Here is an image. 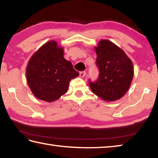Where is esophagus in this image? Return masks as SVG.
<instances>
[{"mask_svg":"<svg viewBox=\"0 0 158 158\" xmlns=\"http://www.w3.org/2000/svg\"><path fill=\"white\" fill-rule=\"evenodd\" d=\"M85 74H86V73H85V71H82V72H80L79 73V77H84L85 76Z\"/></svg>","mask_w":158,"mask_h":158,"instance_id":"1","label":"esophagus"}]
</instances>
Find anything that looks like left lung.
Returning a JSON list of instances; mask_svg holds the SVG:
<instances>
[{"instance_id":"obj_1","label":"left lung","mask_w":158,"mask_h":158,"mask_svg":"<svg viewBox=\"0 0 158 158\" xmlns=\"http://www.w3.org/2000/svg\"><path fill=\"white\" fill-rule=\"evenodd\" d=\"M94 49L100 74L97 81L89 82L90 89L106 102L119 100L127 93L132 81V60L121 48L107 40H102Z\"/></svg>"}]
</instances>
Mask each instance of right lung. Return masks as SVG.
Here are the masks:
<instances>
[{
	"mask_svg": "<svg viewBox=\"0 0 158 158\" xmlns=\"http://www.w3.org/2000/svg\"><path fill=\"white\" fill-rule=\"evenodd\" d=\"M64 49L55 40L44 44L35 52L26 66V80L33 94L48 102L65 94L72 79L79 76L70 61L63 56Z\"/></svg>",
	"mask_w": 158,
	"mask_h": 158,
	"instance_id": "1",
	"label": "right lung"
}]
</instances>
